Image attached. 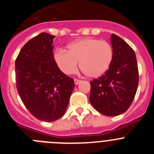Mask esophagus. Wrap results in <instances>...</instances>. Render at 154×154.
Returning a JSON list of instances; mask_svg holds the SVG:
<instances>
[{
  "mask_svg": "<svg viewBox=\"0 0 154 154\" xmlns=\"http://www.w3.org/2000/svg\"><path fill=\"white\" fill-rule=\"evenodd\" d=\"M74 82H75V85H78V84L80 82H81V80L77 79H74Z\"/></svg>",
  "mask_w": 154,
  "mask_h": 154,
  "instance_id": "34e87169",
  "label": "esophagus"
}]
</instances>
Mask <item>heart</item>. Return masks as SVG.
Returning <instances> with one entry per match:
<instances>
[{
    "label": "heart",
    "mask_w": 154,
    "mask_h": 154,
    "mask_svg": "<svg viewBox=\"0 0 154 154\" xmlns=\"http://www.w3.org/2000/svg\"><path fill=\"white\" fill-rule=\"evenodd\" d=\"M54 58L58 68L65 74H72L80 68L91 78H98L106 72L113 59L112 45L92 38L75 41L68 45V50L58 48Z\"/></svg>",
    "instance_id": "b5f03b06"
}]
</instances>
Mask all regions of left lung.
Returning <instances> with one entry per match:
<instances>
[{"label":"left lung","mask_w":154,"mask_h":154,"mask_svg":"<svg viewBox=\"0 0 154 154\" xmlns=\"http://www.w3.org/2000/svg\"><path fill=\"white\" fill-rule=\"evenodd\" d=\"M113 59L109 69L99 79L90 82L89 101L97 111L107 116L125 112L135 97L139 82L137 61L134 51L112 34Z\"/></svg>","instance_id":"obj_1"}]
</instances>
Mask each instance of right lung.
<instances>
[{"label": "right lung", "instance_id": "add662e5", "mask_svg": "<svg viewBox=\"0 0 154 154\" xmlns=\"http://www.w3.org/2000/svg\"><path fill=\"white\" fill-rule=\"evenodd\" d=\"M54 35L39 34L23 46L15 61L16 86L30 112L45 122L65 114L75 86L58 67L53 55Z\"/></svg>", "mask_w": 154, "mask_h": 154}]
</instances>
